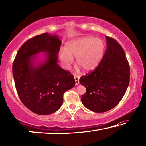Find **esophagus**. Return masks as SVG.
<instances>
[{
	"mask_svg": "<svg viewBox=\"0 0 146 146\" xmlns=\"http://www.w3.org/2000/svg\"><path fill=\"white\" fill-rule=\"evenodd\" d=\"M74 79H75V84L76 85H78L79 84V79H80V76H77V75H75L74 76Z\"/></svg>",
	"mask_w": 146,
	"mask_h": 146,
	"instance_id": "1",
	"label": "esophagus"
}]
</instances>
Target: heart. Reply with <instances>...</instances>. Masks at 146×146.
I'll return each instance as SVG.
<instances>
[{"instance_id":"1","label":"heart","mask_w":146,"mask_h":146,"mask_svg":"<svg viewBox=\"0 0 146 146\" xmlns=\"http://www.w3.org/2000/svg\"><path fill=\"white\" fill-rule=\"evenodd\" d=\"M104 42L94 37H84L74 40L68 44L66 51L59 53L60 59L66 68H69L76 58V65L85 72L95 70L100 63L104 54Z\"/></svg>"}]
</instances>
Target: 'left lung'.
<instances>
[{
  "instance_id": "1",
  "label": "left lung",
  "mask_w": 146,
  "mask_h": 146,
  "mask_svg": "<svg viewBox=\"0 0 146 146\" xmlns=\"http://www.w3.org/2000/svg\"><path fill=\"white\" fill-rule=\"evenodd\" d=\"M106 38L107 48L100 63L79 80L86 88L81 99L83 105L98 113L109 111L117 105L128 87L130 75L122 47L112 38Z\"/></svg>"
}]
</instances>
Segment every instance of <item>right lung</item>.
Segmentation results:
<instances>
[{"instance_id": "right-lung-1", "label": "right lung", "mask_w": 146, "mask_h": 146, "mask_svg": "<svg viewBox=\"0 0 146 146\" xmlns=\"http://www.w3.org/2000/svg\"><path fill=\"white\" fill-rule=\"evenodd\" d=\"M62 42L56 35L44 33L25 42L18 51L13 74L18 95L33 112L46 115L56 111L63 102V94L74 86L70 72L57 64ZM46 53V60L34 64V56Z\"/></svg>"}]
</instances>
